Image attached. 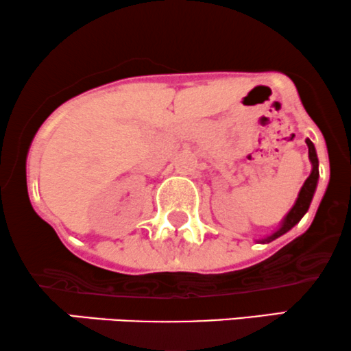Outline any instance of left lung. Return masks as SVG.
Wrapping results in <instances>:
<instances>
[{"instance_id":"left-lung-1","label":"left lung","mask_w":351,"mask_h":351,"mask_svg":"<svg viewBox=\"0 0 351 351\" xmlns=\"http://www.w3.org/2000/svg\"><path fill=\"white\" fill-rule=\"evenodd\" d=\"M305 143H306V145H308V157H310V162H312V172H310V176L306 177L305 184L302 186L300 194H298L297 200H295V206L290 208L289 214H287L285 219L282 220V226L278 227L274 234L269 235V237L258 240V242L269 243V242H271V240L278 239L280 235L285 234V232H289L293 226H297L303 215L306 214V210H308L310 202H312L315 189H317V182H318V157H317V151H315V145L312 141L306 139Z\"/></svg>"}]
</instances>
